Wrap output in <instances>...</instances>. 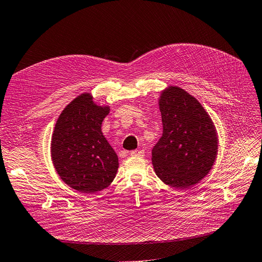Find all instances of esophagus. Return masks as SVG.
Wrapping results in <instances>:
<instances>
[{
    "label": "esophagus",
    "mask_w": 262,
    "mask_h": 262,
    "mask_svg": "<svg viewBox=\"0 0 262 262\" xmlns=\"http://www.w3.org/2000/svg\"><path fill=\"white\" fill-rule=\"evenodd\" d=\"M131 156H144V150L143 149H133L130 152Z\"/></svg>",
    "instance_id": "obj_1"
}]
</instances>
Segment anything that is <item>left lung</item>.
Instances as JSON below:
<instances>
[{
  "mask_svg": "<svg viewBox=\"0 0 262 262\" xmlns=\"http://www.w3.org/2000/svg\"><path fill=\"white\" fill-rule=\"evenodd\" d=\"M158 105L163 134L152 149L154 170L172 188L192 187L208 175L216 160L215 126L200 102L178 86L164 90Z\"/></svg>",
  "mask_w": 262,
  "mask_h": 262,
  "instance_id": "1",
  "label": "left lung"
}]
</instances>
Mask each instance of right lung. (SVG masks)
<instances>
[{"label": "right lung", "instance_id": "right-lung-1", "mask_svg": "<svg viewBox=\"0 0 262 262\" xmlns=\"http://www.w3.org/2000/svg\"><path fill=\"white\" fill-rule=\"evenodd\" d=\"M109 106L83 93L63 109L51 138V160L66 184L82 193L107 188L116 177L118 156L101 132Z\"/></svg>", "mask_w": 262, "mask_h": 262}]
</instances>
